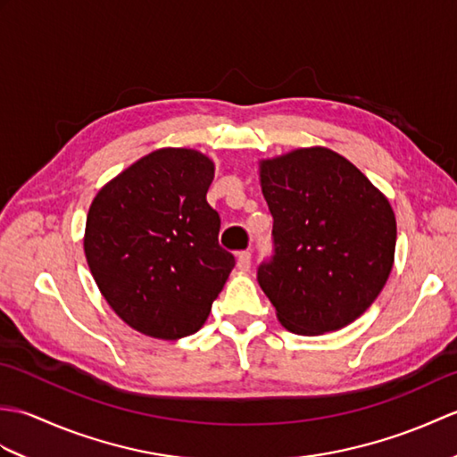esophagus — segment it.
<instances>
[{
    "label": "esophagus",
    "instance_id": "obj_1",
    "mask_svg": "<svg viewBox=\"0 0 457 457\" xmlns=\"http://www.w3.org/2000/svg\"><path fill=\"white\" fill-rule=\"evenodd\" d=\"M237 269L244 270V273H247V270L251 269V253H249V251H241V253L237 255Z\"/></svg>",
    "mask_w": 457,
    "mask_h": 457
}]
</instances>
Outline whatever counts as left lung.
Returning a JSON list of instances; mask_svg holds the SVG:
<instances>
[{"mask_svg": "<svg viewBox=\"0 0 457 457\" xmlns=\"http://www.w3.org/2000/svg\"><path fill=\"white\" fill-rule=\"evenodd\" d=\"M275 255L257 280L278 322L298 336L336 332L375 303L395 263L389 200L328 147L259 161Z\"/></svg>", "mask_w": 457, "mask_h": 457, "instance_id": "1", "label": "left lung"}]
</instances>
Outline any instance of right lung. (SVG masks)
Masks as SVG:
<instances>
[{"label":"right lung","mask_w":457,"mask_h":457,"mask_svg":"<svg viewBox=\"0 0 457 457\" xmlns=\"http://www.w3.org/2000/svg\"><path fill=\"white\" fill-rule=\"evenodd\" d=\"M213 169L196 149H157L92 200L86 261L105 303L139 334H196L236 265L218 244L220 216L206 200Z\"/></svg>","instance_id":"add662e5"}]
</instances>
